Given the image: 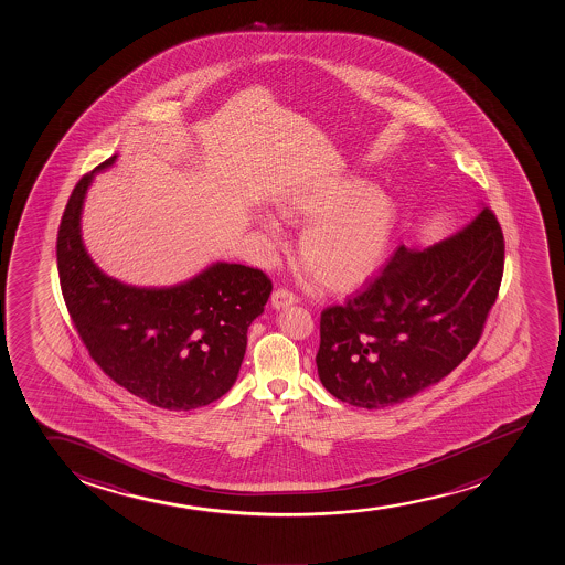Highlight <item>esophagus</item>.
<instances>
[{"label":"esophagus","instance_id":"34e87169","mask_svg":"<svg viewBox=\"0 0 565 565\" xmlns=\"http://www.w3.org/2000/svg\"><path fill=\"white\" fill-rule=\"evenodd\" d=\"M297 302V295L289 291V289H286V287H279V289H276V291L273 292V306L276 310H281V308H287V306H291V303Z\"/></svg>","mask_w":565,"mask_h":565}]
</instances>
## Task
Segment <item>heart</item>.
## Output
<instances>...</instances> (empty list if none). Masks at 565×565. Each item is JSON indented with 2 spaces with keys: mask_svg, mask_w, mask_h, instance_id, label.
I'll return each mask as SVG.
<instances>
[{
  "mask_svg": "<svg viewBox=\"0 0 565 565\" xmlns=\"http://www.w3.org/2000/svg\"><path fill=\"white\" fill-rule=\"evenodd\" d=\"M281 218L306 227L298 243L300 267L330 292L351 291L375 273L388 252L397 224V203L360 177H345L292 195L279 206ZM273 244L278 225L265 220Z\"/></svg>",
  "mask_w": 565,
  "mask_h": 565,
  "instance_id": "obj_1",
  "label": "heart"
}]
</instances>
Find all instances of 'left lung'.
<instances>
[{"label": "left lung", "mask_w": 565, "mask_h": 565, "mask_svg": "<svg viewBox=\"0 0 565 565\" xmlns=\"http://www.w3.org/2000/svg\"><path fill=\"white\" fill-rule=\"evenodd\" d=\"M504 233L489 206L454 237L399 246L364 291L321 313L322 386L384 408L438 383L478 345L504 274Z\"/></svg>", "instance_id": "8db88e82"}]
</instances>
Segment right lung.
<instances>
[{
    "mask_svg": "<svg viewBox=\"0 0 565 565\" xmlns=\"http://www.w3.org/2000/svg\"><path fill=\"white\" fill-rule=\"evenodd\" d=\"M116 158L79 179L61 216L55 249L68 316L114 383L154 407H205L237 381L248 327L262 316L273 281L259 268L237 263H214L164 289L106 276L85 252L79 216L93 177Z\"/></svg>",
    "mask_w": 565,
    "mask_h": 565,
    "instance_id": "1",
    "label": "right lung"
}]
</instances>
